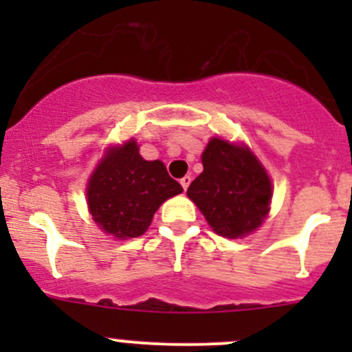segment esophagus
<instances>
[{
  "label": "esophagus",
  "mask_w": 352,
  "mask_h": 352,
  "mask_svg": "<svg viewBox=\"0 0 352 352\" xmlns=\"http://www.w3.org/2000/svg\"><path fill=\"white\" fill-rule=\"evenodd\" d=\"M190 182H192V177H190V175H186V177H182V179H180V186L184 187V190H187V187L190 186Z\"/></svg>",
  "instance_id": "esophagus-1"
}]
</instances>
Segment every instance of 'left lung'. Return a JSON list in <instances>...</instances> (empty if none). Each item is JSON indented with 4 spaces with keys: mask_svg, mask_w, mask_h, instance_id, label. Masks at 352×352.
<instances>
[{
    "mask_svg": "<svg viewBox=\"0 0 352 352\" xmlns=\"http://www.w3.org/2000/svg\"><path fill=\"white\" fill-rule=\"evenodd\" d=\"M201 175L187 189L218 235L239 239L258 228L271 204V180L245 146L212 138L202 153Z\"/></svg>",
    "mask_w": 352,
    "mask_h": 352,
    "instance_id": "left-lung-1",
    "label": "left lung"
}]
</instances>
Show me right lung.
I'll list each match as a JSON object with an SVG mask.
<instances>
[{"mask_svg": "<svg viewBox=\"0 0 352 352\" xmlns=\"http://www.w3.org/2000/svg\"><path fill=\"white\" fill-rule=\"evenodd\" d=\"M182 190L160 160L146 162L131 140L110 148L88 180L87 197L94 221L105 233L134 239L146 232L160 204Z\"/></svg>", "mask_w": 352, "mask_h": 352, "instance_id": "obj_1", "label": "right lung"}]
</instances>
